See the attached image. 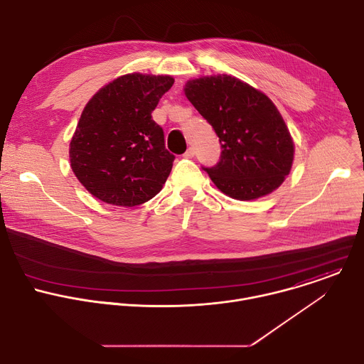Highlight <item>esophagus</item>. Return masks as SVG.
Returning <instances> with one entry per match:
<instances>
[{
    "instance_id": "esophagus-1",
    "label": "esophagus",
    "mask_w": 364,
    "mask_h": 364,
    "mask_svg": "<svg viewBox=\"0 0 364 364\" xmlns=\"http://www.w3.org/2000/svg\"><path fill=\"white\" fill-rule=\"evenodd\" d=\"M194 157V148H188L186 152H184V159H193Z\"/></svg>"
}]
</instances>
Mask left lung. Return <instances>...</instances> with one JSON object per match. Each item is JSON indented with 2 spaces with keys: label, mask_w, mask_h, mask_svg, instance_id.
<instances>
[{
  "label": "left lung",
  "mask_w": 364,
  "mask_h": 364,
  "mask_svg": "<svg viewBox=\"0 0 364 364\" xmlns=\"http://www.w3.org/2000/svg\"><path fill=\"white\" fill-rule=\"evenodd\" d=\"M184 93L219 136L220 160L204 171L222 193L255 200L284 183L294 161V141L265 93L229 75L188 80Z\"/></svg>",
  "instance_id": "left-lung-1"
}]
</instances>
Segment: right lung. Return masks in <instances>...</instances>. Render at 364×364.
I'll return each mask as SVG.
<instances>
[{
	"label": "right lung",
	"instance_id": "add662e5",
	"mask_svg": "<svg viewBox=\"0 0 364 364\" xmlns=\"http://www.w3.org/2000/svg\"><path fill=\"white\" fill-rule=\"evenodd\" d=\"M171 76L128 73L99 89L70 141V167L100 201L134 207L157 196L174 155L151 114L173 86Z\"/></svg>",
	"mask_w": 364,
	"mask_h": 364
}]
</instances>
